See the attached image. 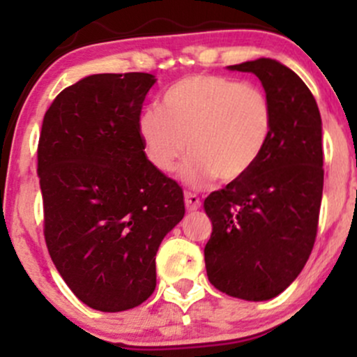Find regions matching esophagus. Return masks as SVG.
<instances>
[{"instance_id":"1","label":"esophagus","mask_w":357,"mask_h":357,"mask_svg":"<svg viewBox=\"0 0 357 357\" xmlns=\"http://www.w3.org/2000/svg\"><path fill=\"white\" fill-rule=\"evenodd\" d=\"M184 204H186L188 211H196L202 206V199H199L198 195H195V192L186 191L184 192Z\"/></svg>"}]
</instances>
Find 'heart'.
<instances>
[{"label":"heart","mask_w":357,"mask_h":357,"mask_svg":"<svg viewBox=\"0 0 357 357\" xmlns=\"http://www.w3.org/2000/svg\"><path fill=\"white\" fill-rule=\"evenodd\" d=\"M273 130V105L255 84L223 75L196 73L174 82L161 107L147 109L139 132L147 159L171 173L190 153L183 178L202 188L216 178H245L267 149Z\"/></svg>","instance_id":"b5f03b06"}]
</instances>
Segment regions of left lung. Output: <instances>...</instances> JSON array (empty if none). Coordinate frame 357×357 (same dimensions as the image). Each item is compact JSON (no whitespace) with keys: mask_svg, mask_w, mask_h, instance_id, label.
Returning <instances> with one entry per match:
<instances>
[{"mask_svg":"<svg viewBox=\"0 0 357 357\" xmlns=\"http://www.w3.org/2000/svg\"><path fill=\"white\" fill-rule=\"evenodd\" d=\"M252 72L273 105V130L260 161L204 199L213 231L204 247L208 280L243 301H268L296 280L317 236L324 188L322 121L301 77L272 59Z\"/></svg>","mask_w":357,"mask_h":357,"instance_id":"1","label":"left lung"}]
</instances>
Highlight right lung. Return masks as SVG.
Listing matches in <instances>:
<instances>
[{"mask_svg": "<svg viewBox=\"0 0 357 357\" xmlns=\"http://www.w3.org/2000/svg\"><path fill=\"white\" fill-rule=\"evenodd\" d=\"M142 72L99 73L61 90L38 141L43 235L84 304L121 312L155 289V253L184 216L183 190L151 165L139 132L154 85Z\"/></svg>", "mask_w": 357, "mask_h": 357, "instance_id": "add662e5", "label": "right lung"}]
</instances>
